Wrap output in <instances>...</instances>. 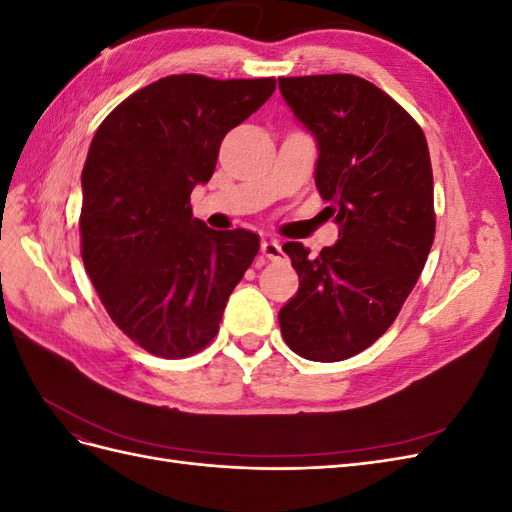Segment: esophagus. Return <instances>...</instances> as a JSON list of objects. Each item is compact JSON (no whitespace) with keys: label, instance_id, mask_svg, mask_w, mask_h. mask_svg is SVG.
Segmentation results:
<instances>
[{"label":"esophagus","instance_id":"esophagus-1","mask_svg":"<svg viewBox=\"0 0 512 512\" xmlns=\"http://www.w3.org/2000/svg\"><path fill=\"white\" fill-rule=\"evenodd\" d=\"M260 250H262V254H265L269 260H282V258H284L282 245L277 243L275 239H265V241H262Z\"/></svg>","mask_w":512,"mask_h":512}]
</instances>
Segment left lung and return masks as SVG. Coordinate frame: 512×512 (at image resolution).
<instances>
[{
  "mask_svg": "<svg viewBox=\"0 0 512 512\" xmlns=\"http://www.w3.org/2000/svg\"><path fill=\"white\" fill-rule=\"evenodd\" d=\"M280 91L318 143L316 188L339 239L318 256L284 243L299 292L277 318L292 352L335 363L386 333L425 267L436 235L429 149L421 126L361 76H292Z\"/></svg>",
  "mask_w": 512,
  "mask_h": 512,
  "instance_id": "8db88e82",
  "label": "left lung"
}]
</instances>
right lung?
<instances>
[{
  "mask_svg": "<svg viewBox=\"0 0 512 512\" xmlns=\"http://www.w3.org/2000/svg\"><path fill=\"white\" fill-rule=\"evenodd\" d=\"M275 79L173 74L108 115L83 166L81 256L104 309L134 344L185 359L218 335L230 292L258 254L252 230L192 218L224 136L265 104Z\"/></svg>",
  "mask_w": 512,
  "mask_h": 512,
  "instance_id": "1",
  "label": "right lung"
}]
</instances>
